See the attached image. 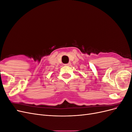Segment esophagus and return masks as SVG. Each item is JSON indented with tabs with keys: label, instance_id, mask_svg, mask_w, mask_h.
<instances>
[{
	"label": "esophagus",
	"instance_id": "1",
	"mask_svg": "<svg viewBox=\"0 0 132 132\" xmlns=\"http://www.w3.org/2000/svg\"><path fill=\"white\" fill-rule=\"evenodd\" d=\"M65 66H70L71 65V63L70 62H69L67 64H64Z\"/></svg>",
	"mask_w": 132,
	"mask_h": 132
}]
</instances>
